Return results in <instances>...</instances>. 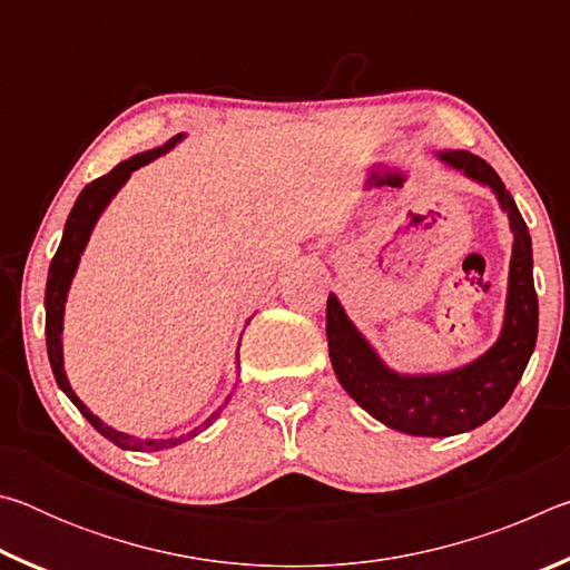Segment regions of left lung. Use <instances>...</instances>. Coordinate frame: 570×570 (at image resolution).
Listing matches in <instances>:
<instances>
[{"label":"left lung","mask_w":570,"mask_h":570,"mask_svg":"<svg viewBox=\"0 0 570 570\" xmlns=\"http://www.w3.org/2000/svg\"><path fill=\"white\" fill-rule=\"evenodd\" d=\"M445 166L495 193L510 218L513 256L508 274L505 322L498 342L460 370L442 374H400L390 370L356 332L340 298L326 302V342L336 380L362 410L387 428L417 438H450L475 430L510 400L523 377L538 340V296L533 286V246L515 200L485 160L468 150H442Z\"/></svg>","instance_id":"1"}]
</instances>
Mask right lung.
<instances>
[{"label":"right lung","mask_w":570,"mask_h":570,"mask_svg":"<svg viewBox=\"0 0 570 570\" xmlns=\"http://www.w3.org/2000/svg\"><path fill=\"white\" fill-rule=\"evenodd\" d=\"M183 138V135H176V138H170L166 146L160 148H153L146 153H138V156H132L128 160H122L115 166L108 176H102L98 180L88 183V186L82 188L80 196H77L75 206L70 210V216H67V224H65V234L60 240V248H57V254L50 264V274H47V288H45V336H47V356H50V364H52V374L57 380V387H60L70 402L75 404L77 410L82 412V417L88 420L95 430L100 432L102 438H108L112 445H118L122 450H132V452H158V450H168V448H176L180 442H186L190 438H196L198 432H204L206 428H210L218 420L220 410L226 407L228 400L220 404V407L210 414L208 420H204L198 424V428H193L190 432L180 438H168V440H140V438H132V435H125V432L112 430L110 424H105L98 414H92L88 407H85L82 400L77 397L70 387V380H67L65 374V362H62V316H65V302H67V292H70V284H72V276L77 272V264H80V256L85 246H88L90 234L95 224H98L100 214L105 210V206L110 204L115 198V193H118L125 180L130 178L132 170H138L140 166H148L150 160H156L163 153H168L176 142Z\"/></svg>","instance_id":"1"}]
</instances>
